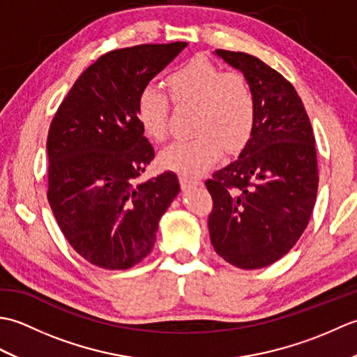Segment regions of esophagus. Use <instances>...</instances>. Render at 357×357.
<instances>
[{
	"instance_id": "1",
	"label": "esophagus",
	"mask_w": 357,
	"mask_h": 357,
	"mask_svg": "<svg viewBox=\"0 0 357 357\" xmlns=\"http://www.w3.org/2000/svg\"><path fill=\"white\" fill-rule=\"evenodd\" d=\"M179 184H181V187H183V188L199 185L201 184V179L193 178V176H188V174H179Z\"/></svg>"
}]
</instances>
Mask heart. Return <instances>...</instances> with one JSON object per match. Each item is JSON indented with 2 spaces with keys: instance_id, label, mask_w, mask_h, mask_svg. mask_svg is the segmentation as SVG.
<instances>
[{
  "instance_id": "heart-1",
  "label": "heart",
  "mask_w": 357,
  "mask_h": 357,
  "mask_svg": "<svg viewBox=\"0 0 357 357\" xmlns=\"http://www.w3.org/2000/svg\"><path fill=\"white\" fill-rule=\"evenodd\" d=\"M174 105H195L193 138L174 141L159 159L165 169L199 174L227 151H238L256 127V96L244 73L222 72L204 56L192 58L167 78ZM144 135L155 142L167 138L170 101L155 87H146L136 104Z\"/></svg>"
}]
</instances>
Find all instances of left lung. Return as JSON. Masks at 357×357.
I'll return each mask as SVG.
<instances>
[{"mask_svg":"<svg viewBox=\"0 0 357 357\" xmlns=\"http://www.w3.org/2000/svg\"><path fill=\"white\" fill-rule=\"evenodd\" d=\"M216 53L245 75L257 113L241 156L206 181L210 239L234 267L262 268L290 252L308 225L319 184L314 135L290 81L248 53Z\"/></svg>","mask_w":357,"mask_h":357,"instance_id":"8db88e82","label":"left lung"}]
</instances>
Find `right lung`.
<instances>
[{
  "instance_id": "right-lung-1",
  "label": "right lung",
  "mask_w": 357,
  "mask_h": 357,
  "mask_svg": "<svg viewBox=\"0 0 357 357\" xmlns=\"http://www.w3.org/2000/svg\"><path fill=\"white\" fill-rule=\"evenodd\" d=\"M187 43L139 44L104 53L82 72L47 135V199L75 252L105 270L141 262L179 183L164 172L138 178L155 158L139 124V93Z\"/></svg>"
}]
</instances>
